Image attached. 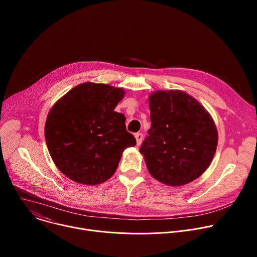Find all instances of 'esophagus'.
<instances>
[{
  "label": "esophagus",
  "instance_id": "1",
  "mask_svg": "<svg viewBox=\"0 0 257 257\" xmlns=\"http://www.w3.org/2000/svg\"><path fill=\"white\" fill-rule=\"evenodd\" d=\"M135 138H136L137 145H140V144H141V142H142V139H143V135H142V133H136V134H135Z\"/></svg>",
  "mask_w": 257,
  "mask_h": 257
}]
</instances>
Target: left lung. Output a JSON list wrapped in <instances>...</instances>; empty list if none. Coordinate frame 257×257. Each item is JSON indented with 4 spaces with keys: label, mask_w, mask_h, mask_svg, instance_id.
<instances>
[{
    "label": "left lung",
    "mask_w": 257,
    "mask_h": 257,
    "mask_svg": "<svg viewBox=\"0 0 257 257\" xmlns=\"http://www.w3.org/2000/svg\"><path fill=\"white\" fill-rule=\"evenodd\" d=\"M152 127L140 154L150 174L168 186L188 184L209 167L217 146L213 119L182 90H158L149 96Z\"/></svg>",
    "instance_id": "8db88e82"
}]
</instances>
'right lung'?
Instances as JSON below:
<instances>
[{
    "label": "right lung",
    "mask_w": 257,
    "mask_h": 257,
    "mask_svg": "<svg viewBox=\"0 0 257 257\" xmlns=\"http://www.w3.org/2000/svg\"><path fill=\"white\" fill-rule=\"evenodd\" d=\"M125 90L102 83L73 87L50 109L45 137L57 168L72 181L96 185L117 170L123 152L135 146L126 118L115 112Z\"/></svg>",
    "instance_id": "1"
}]
</instances>
